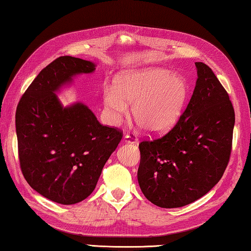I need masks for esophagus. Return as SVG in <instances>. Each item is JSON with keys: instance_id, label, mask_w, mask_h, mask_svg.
<instances>
[{"instance_id": "esophagus-1", "label": "esophagus", "mask_w": 251, "mask_h": 251, "mask_svg": "<svg viewBox=\"0 0 251 251\" xmlns=\"http://www.w3.org/2000/svg\"><path fill=\"white\" fill-rule=\"evenodd\" d=\"M137 141H138L137 137L135 136L134 134H132V133L125 134V136H124V142L125 143H130V144H136Z\"/></svg>"}]
</instances>
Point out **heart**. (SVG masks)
Listing matches in <instances>:
<instances>
[{"mask_svg":"<svg viewBox=\"0 0 251 251\" xmlns=\"http://www.w3.org/2000/svg\"><path fill=\"white\" fill-rule=\"evenodd\" d=\"M190 87L180 74L162 67L124 70L114 78V87L102 90L107 119L119 125L133 104L132 114L150 134H163L176 126L188 104Z\"/></svg>","mask_w":251,"mask_h":251,"instance_id":"heart-1","label":"heart"}]
</instances>
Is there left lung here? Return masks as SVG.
<instances>
[{
	"label": "left lung",
	"instance_id": "1",
	"mask_svg": "<svg viewBox=\"0 0 251 251\" xmlns=\"http://www.w3.org/2000/svg\"><path fill=\"white\" fill-rule=\"evenodd\" d=\"M198 79L177 124L161 138L140 144L138 184L161 208H180L209 192L228 165L234 110L213 71L196 62Z\"/></svg>",
	"mask_w": 251,
	"mask_h": 251
}]
</instances>
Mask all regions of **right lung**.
Instances as JSON below:
<instances>
[{
  "label": "right lung",
  "mask_w": 251,
  "mask_h": 251,
  "mask_svg": "<svg viewBox=\"0 0 251 251\" xmlns=\"http://www.w3.org/2000/svg\"><path fill=\"white\" fill-rule=\"evenodd\" d=\"M96 63L60 57L40 71L20 99L15 114L20 165L31 188L60 204H75L96 188L102 168L122 140L102 126L88 106H63L58 98Z\"/></svg>",
  "instance_id": "1"
}]
</instances>
